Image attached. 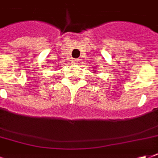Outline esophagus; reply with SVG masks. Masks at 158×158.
<instances>
[{"label": "esophagus", "mask_w": 158, "mask_h": 158, "mask_svg": "<svg viewBox=\"0 0 158 158\" xmlns=\"http://www.w3.org/2000/svg\"><path fill=\"white\" fill-rule=\"evenodd\" d=\"M79 61V59H73V63H75V64H77Z\"/></svg>", "instance_id": "1"}]
</instances>
